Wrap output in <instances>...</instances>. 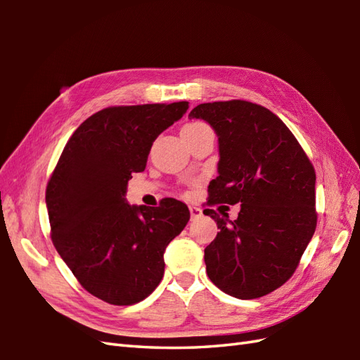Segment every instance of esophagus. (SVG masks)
<instances>
[{"label": "esophagus", "mask_w": 360, "mask_h": 360, "mask_svg": "<svg viewBox=\"0 0 360 360\" xmlns=\"http://www.w3.org/2000/svg\"><path fill=\"white\" fill-rule=\"evenodd\" d=\"M190 215H192V219L200 218L202 215V210L200 207H196V205H190Z\"/></svg>", "instance_id": "1"}]
</instances>
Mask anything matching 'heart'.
Listing matches in <instances>:
<instances>
[{
    "instance_id": "b5f03b06",
    "label": "heart",
    "mask_w": 360,
    "mask_h": 360,
    "mask_svg": "<svg viewBox=\"0 0 360 360\" xmlns=\"http://www.w3.org/2000/svg\"><path fill=\"white\" fill-rule=\"evenodd\" d=\"M204 128H209L202 122H192V124H187L184 128H182V133L186 131H198V129H204Z\"/></svg>"
}]
</instances>
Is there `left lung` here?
<instances>
[{
    "label": "left lung",
    "instance_id": "obj_1",
    "mask_svg": "<svg viewBox=\"0 0 360 360\" xmlns=\"http://www.w3.org/2000/svg\"><path fill=\"white\" fill-rule=\"evenodd\" d=\"M188 117L205 120L218 136V176L207 205L241 204L233 221L204 210L219 229L204 249L205 271L229 295L263 297L292 277L316 232L314 167L283 120L262 105L201 103Z\"/></svg>",
    "mask_w": 360,
    "mask_h": 360
}]
</instances>
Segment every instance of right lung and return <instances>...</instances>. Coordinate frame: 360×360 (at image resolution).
Returning a JSON list of instances; mask_svg holds the SVG:
<instances>
[{"instance_id": "add662e5", "label": "right lung", "mask_w": 360, "mask_h": 360, "mask_svg": "<svg viewBox=\"0 0 360 360\" xmlns=\"http://www.w3.org/2000/svg\"><path fill=\"white\" fill-rule=\"evenodd\" d=\"M188 102L110 106L75 129L46 187L51 236L89 294L127 307L147 298L164 277V252L190 219L164 198L158 207L129 205L131 173L145 170L156 137Z\"/></svg>"}]
</instances>
